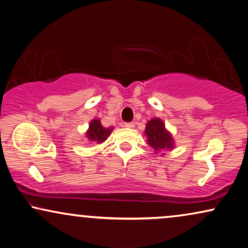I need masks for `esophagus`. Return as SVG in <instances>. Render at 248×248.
<instances>
[{
    "label": "esophagus",
    "instance_id": "1",
    "mask_svg": "<svg viewBox=\"0 0 248 248\" xmlns=\"http://www.w3.org/2000/svg\"><path fill=\"white\" fill-rule=\"evenodd\" d=\"M124 127L134 128L135 127V124H134V122H126V124H124Z\"/></svg>",
    "mask_w": 248,
    "mask_h": 248
}]
</instances>
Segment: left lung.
Here are the masks:
<instances>
[{
  "label": "left lung",
  "mask_w": 248,
  "mask_h": 248,
  "mask_svg": "<svg viewBox=\"0 0 248 248\" xmlns=\"http://www.w3.org/2000/svg\"><path fill=\"white\" fill-rule=\"evenodd\" d=\"M145 135L147 137V143L155 151L163 150V148H172V137L169 131L166 130L164 124L160 119L154 118L147 122Z\"/></svg>",
  "instance_id": "obj_1"
}]
</instances>
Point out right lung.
Wrapping results in <instances>:
<instances>
[{
  "label": "right lung",
  "mask_w": 248,
  "mask_h": 248,
  "mask_svg": "<svg viewBox=\"0 0 248 248\" xmlns=\"http://www.w3.org/2000/svg\"><path fill=\"white\" fill-rule=\"evenodd\" d=\"M110 128H104L101 124V121L97 119H94L91 122L90 129L87 131V137L88 140L92 141H96V143H102L107 140L108 135L111 134Z\"/></svg>",
  "instance_id": "1"
}]
</instances>
